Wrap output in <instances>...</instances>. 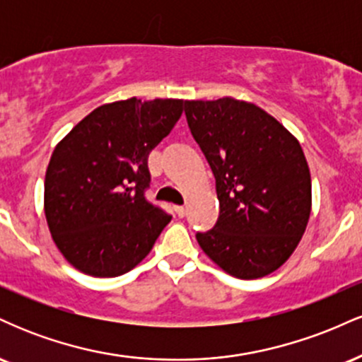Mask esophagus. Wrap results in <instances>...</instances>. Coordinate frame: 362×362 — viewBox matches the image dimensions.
<instances>
[{"label": "esophagus", "instance_id": "34e87169", "mask_svg": "<svg viewBox=\"0 0 362 362\" xmlns=\"http://www.w3.org/2000/svg\"><path fill=\"white\" fill-rule=\"evenodd\" d=\"M175 213L178 214V218H184L185 213H187L185 206H177V207H175Z\"/></svg>", "mask_w": 362, "mask_h": 362}]
</instances>
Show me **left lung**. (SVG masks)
Listing matches in <instances>:
<instances>
[{"mask_svg":"<svg viewBox=\"0 0 362 362\" xmlns=\"http://www.w3.org/2000/svg\"><path fill=\"white\" fill-rule=\"evenodd\" d=\"M185 115L216 178L219 219L199 247L238 279H259L296 250L311 213L300 141L255 103L185 100Z\"/></svg>","mask_w":362,"mask_h":362,"instance_id":"1","label":"left lung"}]
</instances>
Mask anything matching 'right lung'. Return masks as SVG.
Listing matches in <instances>:
<instances>
[{
    "mask_svg": "<svg viewBox=\"0 0 362 362\" xmlns=\"http://www.w3.org/2000/svg\"><path fill=\"white\" fill-rule=\"evenodd\" d=\"M185 102L155 98L105 103L54 148L44 213L57 250L74 269L115 277L151 252L172 216L149 204L148 155L167 138Z\"/></svg>",
    "mask_w": 362,
    "mask_h": 362,
    "instance_id": "right-lung-1",
    "label": "right lung"
}]
</instances>
